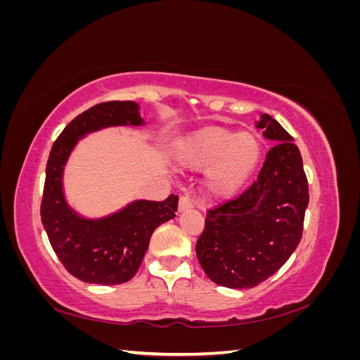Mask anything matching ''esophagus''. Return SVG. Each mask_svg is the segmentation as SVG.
I'll use <instances>...</instances> for the list:
<instances>
[{
	"label": "esophagus",
	"mask_w": 360,
	"mask_h": 360,
	"mask_svg": "<svg viewBox=\"0 0 360 360\" xmlns=\"http://www.w3.org/2000/svg\"><path fill=\"white\" fill-rule=\"evenodd\" d=\"M192 207H193V202L189 197H180V200H179V210L180 212L186 210V209H192Z\"/></svg>",
	"instance_id": "1"
}]
</instances>
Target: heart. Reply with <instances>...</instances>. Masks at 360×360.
I'll return each instance as SVG.
<instances>
[{
	"label": "heart",
	"instance_id": "heart-1",
	"mask_svg": "<svg viewBox=\"0 0 360 360\" xmlns=\"http://www.w3.org/2000/svg\"><path fill=\"white\" fill-rule=\"evenodd\" d=\"M261 158V143L254 134H238L212 127L188 136L174 151L177 167L205 169L204 191L216 198H228L240 191L252 176Z\"/></svg>",
	"mask_w": 360,
	"mask_h": 360
}]
</instances>
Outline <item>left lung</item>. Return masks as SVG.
<instances>
[{
	"label": "left lung",
	"instance_id": "1",
	"mask_svg": "<svg viewBox=\"0 0 360 360\" xmlns=\"http://www.w3.org/2000/svg\"><path fill=\"white\" fill-rule=\"evenodd\" d=\"M257 127L276 144L246 191L207 210L195 246L205 275L226 288L257 287L285 264L300 243L309 202L292 136L269 114L261 115Z\"/></svg>",
	"mask_w": 360,
	"mask_h": 360
}]
</instances>
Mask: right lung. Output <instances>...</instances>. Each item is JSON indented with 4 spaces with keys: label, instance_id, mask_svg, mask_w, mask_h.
<instances>
[{
    "label": "right lung",
    "instance_id": "1",
    "mask_svg": "<svg viewBox=\"0 0 360 360\" xmlns=\"http://www.w3.org/2000/svg\"><path fill=\"white\" fill-rule=\"evenodd\" d=\"M120 124H143L132 101L102 102L84 111L64 127L46 163L40 204L41 224L49 243L70 275L89 284L117 285L132 279L159 225L176 216L179 197L165 201H135L99 221L82 219L69 209L63 195V167L85 134Z\"/></svg>",
    "mask_w": 360,
    "mask_h": 360
}]
</instances>
